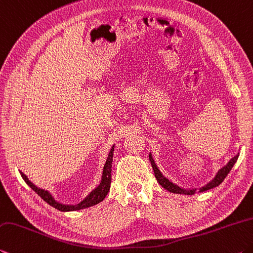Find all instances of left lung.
<instances>
[{"label": "left lung", "mask_w": 253, "mask_h": 253, "mask_svg": "<svg viewBox=\"0 0 253 253\" xmlns=\"http://www.w3.org/2000/svg\"><path fill=\"white\" fill-rule=\"evenodd\" d=\"M238 157H239V154L236 155L235 157L231 158L230 160H229V163L226 165V166L220 169V170L217 172V174H215V177L212 179V180L207 183L206 186L201 187L199 190H197V189H183V188L177 186L176 183L171 182L168 178L164 176L162 171L159 170L157 165H156V163H155V160L153 159V156H151V154H149V160H150L151 166H153V169H154L155 177H156V179H157V181L159 182V185L164 187L165 189L168 190L169 192H172V194H180V195H195L196 191L204 192V191H207L209 189H212V188H214V187H218L220 183H221L224 180V178L228 176V173L230 172V170L233 167V165H235L236 162L238 160Z\"/></svg>", "instance_id": "obj_1"}]
</instances>
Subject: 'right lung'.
<instances>
[{"mask_svg":"<svg viewBox=\"0 0 253 253\" xmlns=\"http://www.w3.org/2000/svg\"><path fill=\"white\" fill-rule=\"evenodd\" d=\"M114 147L115 146L112 147V149L108 154L106 163H105V166L103 169L102 181H100L99 185L96 187L93 191L89 192L86 198H84L80 204H76V205H63L61 203H58V201H56L53 198V196L50 195L47 190L41 189V188L36 187L33 182L29 180V178H27L24 173L22 171H20V173L27 185H29L32 189H33L36 194L41 197V198H42L44 201H46L49 206L54 207L55 209H57L59 211H64V212H65V211H75V210L85 209V208H88V207L99 204L100 201H103L105 199V197H106V195L108 194L109 188H111V182H112V163H113Z\"/></svg>","mask_w":253,"mask_h":253,"instance_id":"right-lung-1","label":"right lung"}]
</instances>
